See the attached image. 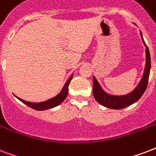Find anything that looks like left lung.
I'll list each match as a JSON object with an SVG mask.
<instances>
[{
    "mask_svg": "<svg viewBox=\"0 0 156 156\" xmlns=\"http://www.w3.org/2000/svg\"><path fill=\"white\" fill-rule=\"evenodd\" d=\"M140 37L142 39L144 45L146 47V66L144 69L143 75L138 83L136 87L131 92L124 95H113L105 92L101 85H99L98 80L94 76L93 77V94L96 101L103 106L112 109H121L134 104L140 99L148 84L150 71H151V56L149 49L146 46V43L142 37V34L140 31Z\"/></svg>",
    "mask_w": 156,
    "mask_h": 156,
    "instance_id": "left-lung-1",
    "label": "left lung"
}]
</instances>
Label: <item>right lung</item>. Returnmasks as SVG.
<instances>
[{"mask_svg":"<svg viewBox=\"0 0 156 156\" xmlns=\"http://www.w3.org/2000/svg\"><path fill=\"white\" fill-rule=\"evenodd\" d=\"M73 77V74L71 75L70 78H69L66 82L65 83V85L63 86L62 90L60 91V93L58 94L57 95H56L53 98L48 99V100H46V101L43 102H39V103H33V102H29L25 101L24 99H20V98H18L17 96H16V98L20 100L22 103H24V105H26L27 106L32 108L34 109L38 110V111H43V110H47L49 109V108H52L57 107L59 105H61L62 103L65 99L66 98V96L68 94V86L69 84L71 82V79Z\"/></svg>","mask_w":156,"mask_h":156,"instance_id":"right-lung-1","label":"right lung"}]
</instances>
